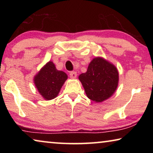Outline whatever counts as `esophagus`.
<instances>
[{
    "label": "esophagus",
    "instance_id": "esophagus-1",
    "mask_svg": "<svg viewBox=\"0 0 153 153\" xmlns=\"http://www.w3.org/2000/svg\"><path fill=\"white\" fill-rule=\"evenodd\" d=\"M69 76H70V77L71 79H75L77 77V73L75 71H71L69 73Z\"/></svg>",
    "mask_w": 153,
    "mask_h": 153
}]
</instances>
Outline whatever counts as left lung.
<instances>
[{"mask_svg": "<svg viewBox=\"0 0 153 153\" xmlns=\"http://www.w3.org/2000/svg\"><path fill=\"white\" fill-rule=\"evenodd\" d=\"M79 79L87 97L96 102H100L115 92L119 73L114 65L102 57H96L90 63L86 73L79 75Z\"/></svg>", "mask_w": 153, "mask_h": 153, "instance_id": "obj_1", "label": "left lung"}]
</instances>
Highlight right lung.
Returning <instances> with one entry per match:
<instances>
[{"mask_svg": "<svg viewBox=\"0 0 153 153\" xmlns=\"http://www.w3.org/2000/svg\"><path fill=\"white\" fill-rule=\"evenodd\" d=\"M67 79V75L57 70L55 64L49 61L34 76L33 82L40 95L49 100L57 97Z\"/></svg>", "mask_w": 153, "mask_h": 153, "instance_id": "right-lung-1", "label": "right lung"}]
</instances>
